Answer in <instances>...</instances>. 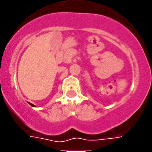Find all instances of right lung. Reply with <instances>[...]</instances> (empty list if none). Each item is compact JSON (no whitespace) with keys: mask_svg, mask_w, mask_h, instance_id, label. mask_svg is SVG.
Returning a JSON list of instances; mask_svg holds the SVG:
<instances>
[{"mask_svg":"<svg viewBox=\"0 0 152 152\" xmlns=\"http://www.w3.org/2000/svg\"><path fill=\"white\" fill-rule=\"evenodd\" d=\"M29 104H30V103H29ZM31 104V105H32V106H34V105H33V104Z\"/></svg>","mask_w":152,"mask_h":152,"instance_id":"1","label":"right lung"}]
</instances>
